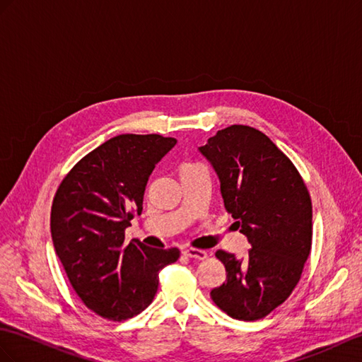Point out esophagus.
<instances>
[{"mask_svg":"<svg viewBox=\"0 0 362 362\" xmlns=\"http://www.w3.org/2000/svg\"><path fill=\"white\" fill-rule=\"evenodd\" d=\"M184 255L189 258H193V259H199V261H204L207 259L209 253L204 252V250H198V249H186L184 250Z\"/></svg>","mask_w":362,"mask_h":362,"instance_id":"34e87169","label":"esophagus"}]
</instances>
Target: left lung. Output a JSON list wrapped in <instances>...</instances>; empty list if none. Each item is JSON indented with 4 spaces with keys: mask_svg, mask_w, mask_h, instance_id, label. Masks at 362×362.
Segmentation results:
<instances>
[{
    "mask_svg": "<svg viewBox=\"0 0 362 362\" xmlns=\"http://www.w3.org/2000/svg\"><path fill=\"white\" fill-rule=\"evenodd\" d=\"M198 152L215 170L224 206L250 244L245 258L215 253L227 278L210 296L235 320H261L301 278L312 247L310 197L292 161L253 127L219 130Z\"/></svg>",
    "mask_w": 362,
    "mask_h": 362,
    "instance_id": "left-lung-1",
    "label": "left lung"
}]
</instances>
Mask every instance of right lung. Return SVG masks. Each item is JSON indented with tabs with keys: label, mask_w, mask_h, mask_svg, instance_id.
<instances>
[{
	"label": "right lung",
	"mask_w": 362,
	"mask_h": 362,
	"mask_svg": "<svg viewBox=\"0 0 362 362\" xmlns=\"http://www.w3.org/2000/svg\"><path fill=\"white\" fill-rule=\"evenodd\" d=\"M176 144L161 135H118L87 153L61 182L50 232L70 284L84 304L124 321L153 301L160 270L178 249L124 243L134 214L143 211L148 176Z\"/></svg>",
	"instance_id": "right-lung-1"
}]
</instances>
